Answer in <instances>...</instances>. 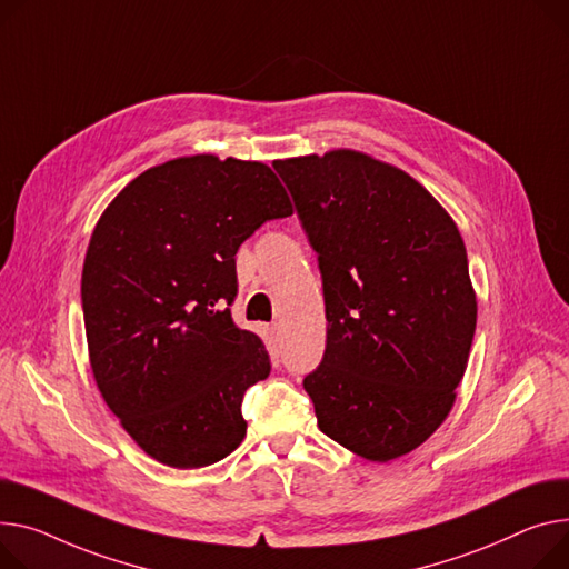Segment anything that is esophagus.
Here are the masks:
<instances>
[{"mask_svg": "<svg viewBox=\"0 0 569 569\" xmlns=\"http://www.w3.org/2000/svg\"><path fill=\"white\" fill-rule=\"evenodd\" d=\"M270 331H272V333H279V325H277V322H274V325H272V327H270Z\"/></svg>", "mask_w": 569, "mask_h": 569, "instance_id": "34e87169", "label": "esophagus"}]
</instances>
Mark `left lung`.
<instances>
[{
	"mask_svg": "<svg viewBox=\"0 0 569 569\" xmlns=\"http://www.w3.org/2000/svg\"><path fill=\"white\" fill-rule=\"evenodd\" d=\"M322 272L327 348L307 375L318 428L391 462L456 405L476 331L467 247L443 206L361 150L277 160Z\"/></svg>",
	"mask_w": 569,
	"mask_h": 569,
	"instance_id": "left-lung-1",
	"label": "left lung"
}]
</instances>
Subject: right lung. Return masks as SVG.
I'll return each instance as SVG.
<instances>
[{
    "label": "right lung",
    "mask_w": 569,
    "mask_h": 569,
    "mask_svg": "<svg viewBox=\"0 0 569 569\" xmlns=\"http://www.w3.org/2000/svg\"><path fill=\"white\" fill-rule=\"evenodd\" d=\"M292 214L262 162L184 156L150 167L100 214L82 270L98 391L153 460L199 469L244 435V391L270 375L262 340L236 327V253Z\"/></svg>",
    "instance_id": "add662e5"
}]
</instances>
